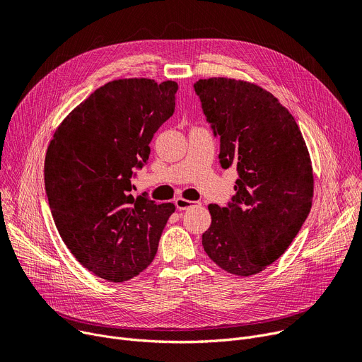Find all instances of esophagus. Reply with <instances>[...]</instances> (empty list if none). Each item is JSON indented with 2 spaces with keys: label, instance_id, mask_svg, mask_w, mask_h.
Returning <instances> with one entry per match:
<instances>
[{
  "label": "esophagus",
  "instance_id": "1",
  "mask_svg": "<svg viewBox=\"0 0 362 362\" xmlns=\"http://www.w3.org/2000/svg\"><path fill=\"white\" fill-rule=\"evenodd\" d=\"M175 204H176L177 209H180V211H185V209H189V208H192V206H197V205H199V202L187 201V199H183V198H177V199L175 201Z\"/></svg>",
  "mask_w": 362,
  "mask_h": 362
}]
</instances>
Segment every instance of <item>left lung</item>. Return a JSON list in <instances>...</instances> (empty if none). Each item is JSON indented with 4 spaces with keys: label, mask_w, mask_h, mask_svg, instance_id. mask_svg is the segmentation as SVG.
<instances>
[{
    "label": "left lung",
    "mask_w": 362,
    "mask_h": 362,
    "mask_svg": "<svg viewBox=\"0 0 362 362\" xmlns=\"http://www.w3.org/2000/svg\"><path fill=\"white\" fill-rule=\"evenodd\" d=\"M214 136L220 164L235 167V195L208 205L206 255L224 271L250 276L291 245L313 201L308 150L293 115L259 86L231 78L194 84Z\"/></svg>",
    "instance_id": "8db88e82"
}]
</instances>
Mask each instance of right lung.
Listing matches in <instances>:
<instances>
[{
  "label": "right lung",
  "mask_w": 362,
  "mask_h": 362,
  "mask_svg": "<svg viewBox=\"0 0 362 362\" xmlns=\"http://www.w3.org/2000/svg\"><path fill=\"white\" fill-rule=\"evenodd\" d=\"M177 83L115 80L58 127L45 158V189L58 233L86 269L128 281L153 262L173 204L135 198L132 177L176 106Z\"/></svg>",
  "instance_id": "add662e5"
}]
</instances>
